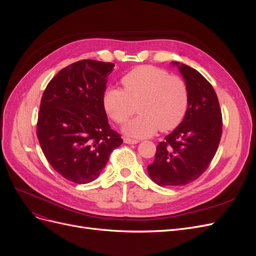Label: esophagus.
Here are the masks:
<instances>
[{"mask_svg":"<svg viewBox=\"0 0 256 256\" xmlns=\"http://www.w3.org/2000/svg\"><path fill=\"white\" fill-rule=\"evenodd\" d=\"M124 143H126V144H138V140H134V138H124Z\"/></svg>","mask_w":256,"mask_h":256,"instance_id":"esophagus-1","label":"esophagus"}]
</instances>
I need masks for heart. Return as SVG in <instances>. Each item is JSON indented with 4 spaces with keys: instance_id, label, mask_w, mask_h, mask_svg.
I'll return each instance as SVG.
<instances>
[{
    "instance_id": "heart-1",
    "label": "heart",
    "mask_w": 256,
    "mask_h": 256,
    "mask_svg": "<svg viewBox=\"0 0 256 256\" xmlns=\"http://www.w3.org/2000/svg\"><path fill=\"white\" fill-rule=\"evenodd\" d=\"M124 90L106 88L102 104L108 115L118 124L126 122L136 112L138 114L124 127L132 138H147L159 129L170 131L182 122L188 110L189 94L184 81L158 67L140 66L122 78Z\"/></svg>"
}]
</instances>
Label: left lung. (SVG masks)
<instances>
[{
  "label": "left lung",
  "instance_id": "1",
  "mask_svg": "<svg viewBox=\"0 0 256 256\" xmlns=\"http://www.w3.org/2000/svg\"><path fill=\"white\" fill-rule=\"evenodd\" d=\"M180 69L189 94L182 122L157 146L147 166L152 182L161 187L187 184L202 175L218 150L222 115L212 84L196 69L172 62Z\"/></svg>",
  "mask_w": 256,
  "mask_h": 256
}]
</instances>
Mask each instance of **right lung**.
Here are the masks:
<instances>
[{"label":"right lung","instance_id":"right-lung-1","mask_svg":"<svg viewBox=\"0 0 256 256\" xmlns=\"http://www.w3.org/2000/svg\"><path fill=\"white\" fill-rule=\"evenodd\" d=\"M114 64L82 60L54 76L46 88L38 113L37 136L56 171L76 184L102 173L122 138L111 129L102 104Z\"/></svg>","mask_w":256,"mask_h":256}]
</instances>
